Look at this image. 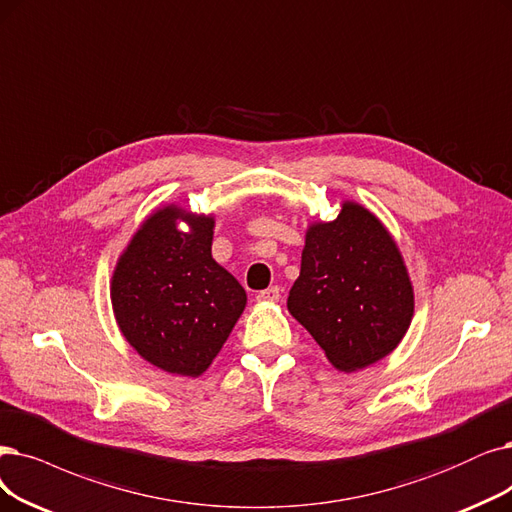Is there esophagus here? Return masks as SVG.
<instances>
[{
  "instance_id": "1",
  "label": "esophagus",
  "mask_w": 512,
  "mask_h": 512,
  "mask_svg": "<svg viewBox=\"0 0 512 512\" xmlns=\"http://www.w3.org/2000/svg\"><path fill=\"white\" fill-rule=\"evenodd\" d=\"M279 296H281V290L277 288V285H271V288H267V290H262V292L256 294V298L262 300V302H277Z\"/></svg>"
}]
</instances>
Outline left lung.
<instances>
[{
	"label": "left lung",
	"mask_w": 512,
	"mask_h": 512,
	"mask_svg": "<svg viewBox=\"0 0 512 512\" xmlns=\"http://www.w3.org/2000/svg\"><path fill=\"white\" fill-rule=\"evenodd\" d=\"M288 309L342 372L395 349L410 327L414 292L395 241L374 214L344 203L336 220L313 224Z\"/></svg>",
	"instance_id": "left-lung-1"
}]
</instances>
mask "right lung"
Here are the masks:
<instances>
[{
  "label": "right lung",
  "mask_w": 512,
  "mask_h": 512,
  "mask_svg": "<svg viewBox=\"0 0 512 512\" xmlns=\"http://www.w3.org/2000/svg\"><path fill=\"white\" fill-rule=\"evenodd\" d=\"M182 215L191 234L175 229ZM214 220L155 212L113 275V311L134 349L170 374L199 376L227 342L245 306L239 281L212 258Z\"/></svg>",
  "instance_id": "right-lung-1"
}]
</instances>
